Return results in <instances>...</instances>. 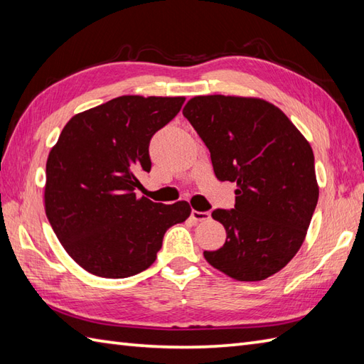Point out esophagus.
<instances>
[{
  "label": "esophagus",
  "mask_w": 364,
  "mask_h": 364,
  "mask_svg": "<svg viewBox=\"0 0 364 364\" xmlns=\"http://www.w3.org/2000/svg\"><path fill=\"white\" fill-rule=\"evenodd\" d=\"M191 218L194 219L196 222H206V220H210L211 214L208 213V211H196V210H192Z\"/></svg>",
  "instance_id": "34e87169"
}]
</instances>
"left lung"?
<instances>
[{
  "mask_svg": "<svg viewBox=\"0 0 364 364\" xmlns=\"http://www.w3.org/2000/svg\"><path fill=\"white\" fill-rule=\"evenodd\" d=\"M183 115L211 153L220 181L236 183L235 210H215L227 230L205 259L237 282L277 274L305 241L319 186L310 142L275 105L257 97L198 95Z\"/></svg>",
  "mask_w": 364,
  "mask_h": 364,
  "instance_id": "1",
  "label": "left lung"
}]
</instances>
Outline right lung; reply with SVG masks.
I'll list each match as a JSON object with an SVG mask.
<instances>
[{
    "instance_id": "add662e5",
    "label": "right lung",
    "mask_w": 364,
    "mask_h": 364,
    "mask_svg": "<svg viewBox=\"0 0 364 364\" xmlns=\"http://www.w3.org/2000/svg\"><path fill=\"white\" fill-rule=\"evenodd\" d=\"M184 97L123 95L73 115L46 159L45 213L72 259L92 275L127 278L150 267L166 231L191 215L188 202L137 198L150 172L149 144Z\"/></svg>"
}]
</instances>
